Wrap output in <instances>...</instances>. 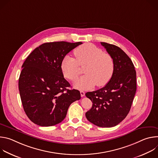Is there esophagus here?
<instances>
[{"label":"esophagus","mask_w":158,"mask_h":158,"mask_svg":"<svg viewBox=\"0 0 158 158\" xmlns=\"http://www.w3.org/2000/svg\"><path fill=\"white\" fill-rule=\"evenodd\" d=\"M80 93H81V97H84L85 96V93L83 91H81Z\"/></svg>","instance_id":"1"}]
</instances>
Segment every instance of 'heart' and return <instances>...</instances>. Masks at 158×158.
Instances as JSON below:
<instances>
[{"instance_id": "obj_1", "label": "heart", "mask_w": 158, "mask_h": 158, "mask_svg": "<svg viewBox=\"0 0 158 158\" xmlns=\"http://www.w3.org/2000/svg\"><path fill=\"white\" fill-rule=\"evenodd\" d=\"M74 54L76 58L66 55L61 62V69L64 76L70 81H74L79 75V65L85 66V75L74 84L79 89H89L96 84L106 85L112 77L114 70V62L112 56L91 44H84L77 48Z\"/></svg>"}]
</instances>
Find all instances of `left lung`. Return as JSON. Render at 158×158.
I'll return each mask as SVG.
<instances>
[{"label":"left lung","mask_w":158,"mask_h":158,"mask_svg":"<svg viewBox=\"0 0 158 158\" xmlns=\"http://www.w3.org/2000/svg\"><path fill=\"white\" fill-rule=\"evenodd\" d=\"M101 44L113 59L114 70L104 87L85 93L93 102L85 117L97 126L110 127L120 123L129 113L136 91V73L132 60L121 48Z\"/></svg>","instance_id":"1"}]
</instances>
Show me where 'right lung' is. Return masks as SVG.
Masks as SVG:
<instances>
[{
	"label": "right lung",
	"mask_w": 158,
	"mask_h": 158,
	"mask_svg": "<svg viewBox=\"0 0 158 158\" xmlns=\"http://www.w3.org/2000/svg\"><path fill=\"white\" fill-rule=\"evenodd\" d=\"M47 42L35 48L22 65L19 89L26 115L34 124L51 126L62 122L69 106L81 99L78 90L68 89L61 62L67 54L82 44Z\"/></svg>",
	"instance_id": "right-lung-1"
}]
</instances>
